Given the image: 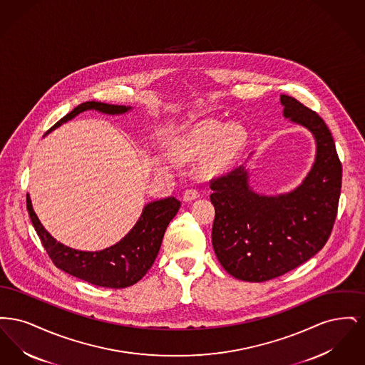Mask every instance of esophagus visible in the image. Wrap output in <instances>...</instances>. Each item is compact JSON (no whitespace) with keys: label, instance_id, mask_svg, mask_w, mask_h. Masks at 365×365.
I'll return each mask as SVG.
<instances>
[{"label":"esophagus","instance_id":"34e87169","mask_svg":"<svg viewBox=\"0 0 365 365\" xmlns=\"http://www.w3.org/2000/svg\"><path fill=\"white\" fill-rule=\"evenodd\" d=\"M198 197H200V191L195 190V189H187V190L185 191V194H183V201L189 202V201H192V200H197Z\"/></svg>","mask_w":365,"mask_h":365}]
</instances>
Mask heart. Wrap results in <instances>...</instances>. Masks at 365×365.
<instances>
[{
	"instance_id": "heart-1",
	"label": "heart",
	"mask_w": 365,
	"mask_h": 365,
	"mask_svg": "<svg viewBox=\"0 0 365 365\" xmlns=\"http://www.w3.org/2000/svg\"><path fill=\"white\" fill-rule=\"evenodd\" d=\"M246 143V131L237 123L225 124L217 120L197 123L189 131L170 145V153L178 161H191L210 150L204 170L208 175L228 171Z\"/></svg>"
}]
</instances>
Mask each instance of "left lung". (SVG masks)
Masks as SVG:
<instances>
[{
    "mask_svg": "<svg viewBox=\"0 0 365 365\" xmlns=\"http://www.w3.org/2000/svg\"><path fill=\"white\" fill-rule=\"evenodd\" d=\"M283 116L312 133L316 156L301 185L267 195L249 185L241 165L210 182L215 207L212 245L230 275L245 282L278 278L313 257L336 217L342 165L324 120L293 97L280 94Z\"/></svg>",
    "mask_w": 365,
    "mask_h": 365,
    "instance_id": "left-lung-1",
    "label": "left lung"
}]
</instances>
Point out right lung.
I'll list each match as a JSON object with an SVG mask.
<instances>
[{
  "label": "right lung",
  "mask_w": 365,
  "mask_h": 365,
  "mask_svg": "<svg viewBox=\"0 0 365 365\" xmlns=\"http://www.w3.org/2000/svg\"><path fill=\"white\" fill-rule=\"evenodd\" d=\"M131 109V106L125 105L87 101L78 105L68 115L60 119L46 134L86 110H97L104 115L115 116L124 115ZM179 208L180 201L175 197L152 201L143 207L135 226L119 242L98 252H83L57 242L53 238L39 222L33 208L30 194H27V210L30 219L54 265L75 278L109 289H124L133 286L146 275L156 260L164 232Z\"/></svg>",
  "instance_id": "right-lung-1"
}]
</instances>
